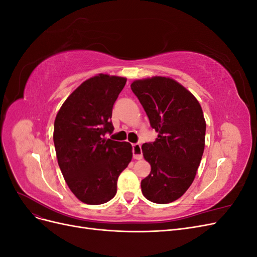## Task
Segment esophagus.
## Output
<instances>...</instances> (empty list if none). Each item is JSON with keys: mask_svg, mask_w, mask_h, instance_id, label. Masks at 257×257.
Listing matches in <instances>:
<instances>
[{"mask_svg": "<svg viewBox=\"0 0 257 257\" xmlns=\"http://www.w3.org/2000/svg\"><path fill=\"white\" fill-rule=\"evenodd\" d=\"M133 158L135 160H141L143 159V151H142V146L139 144L133 145Z\"/></svg>", "mask_w": 257, "mask_h": 257, "instance_id": "1", "label": "esophagus"}]
</instances>
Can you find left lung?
Masks as SVG:
<instances>
[{"label":"left lung","mask_w":257,"mask_h":257,"mask_svg":"<svg viewBox=\"0 0 257 257\" xmlns=\"http://www.w3.org/2000/svg\"><path fill=\"white\" fill-rule=\"evenodd\" d=\"M131 89L158 132L142 150L151 173L142 180L144 196L155 204L180 198L196 176L205 149L206 121L196 97L168 77L135 80Z\"/></svg>","instance_id":"left-lung-1"}]
</instances>
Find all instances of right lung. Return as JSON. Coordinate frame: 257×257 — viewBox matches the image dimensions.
Returning <instances> with one entry per match:
<instances>
[{
  "label": "right lung",
  "mask_w": 257,
  "mask_h": 257,
  "mask_svg": "<svg viewBox=\"0 0 257 257\" xmlns=\"http://www.w3.org/2000/svg\"><path fill=\"white\" fill-rule=\"evenodd\" d=\"M125 83L124 77H92L66 98L54 120L58 164L69 190L84 204L109 201L133 157L131 144L105 138L113 132L112 107Z\"/></svg>",
  "instance_id": "right-lung-1"
}]
</instances>
